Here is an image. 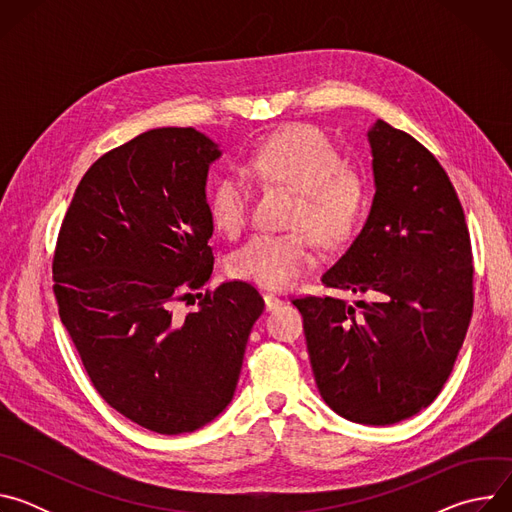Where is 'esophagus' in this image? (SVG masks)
<instances>
[{"label":"esophagus","instance_id":"esophagus-1","mask_svg":"<svg viewBox=\"0 0 512 512\" xmlns=\"http://www.w3.org/2000/svg\"><path fill=\"white\" fill-rule=\"evenodd\" d=\"M263 300H265V310H267V312H273V310L281 308V304H283L277 296H271V294L263 296Z\"/></svg>","mask_w":512,"mask_h":512}]
</instances>
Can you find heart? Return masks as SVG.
<instances>
[{"label": "heart", "instance_id": "1", "mask_svg": "<svg viewBox=\"0 0 512 512\" xmlns=\"http://www.w3.org/2000/svg\"><path fill=\"white\" fill-rule=\"evenodd\" d=\"M247 172L261 184L298 192L289 216V233H257L229 257L235 277L267 289H283L316 265L306 231L320 245L340 247L356 233L367 210V184L346 168L336 145L316 127L298 125L265 139L249 156ZM253 186L241 170H231L214 184L208 210L218 231L239 235L251 216Z\"/></svg>", "mask_w": 512, "mask_h": 512}]
</instances>
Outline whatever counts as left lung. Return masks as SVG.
<instances>
[{"label": "left lung", "mask_w": 512, "mask_h": 512, "mask_svg": "<svg viewBox=\"0 0 512 512\" xmlns=\"http://www.w3.org/2000/svg\"><path fill=\"white\" fill-rule=\"evenodd\" d=\"M375 198L358 237L322 275L375 296H304L294 306L322 399L348 421L391 425L425 409L448 381L474 308L470 233L435 156L377 119L369 129Z\"/></svg>", "instance_id": "obj_1"}]
</instances>
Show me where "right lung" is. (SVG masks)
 Wrapping results in <instances>:
<instances>
[{
	"label": "right lung",
	"mask_w": 512,
	"mask_h": 512,
	"mask_svg": "<svg viewBox=\"0 0 512 512\" xmlns=\"http://www.w3.org/2000/svg\"><path fill=\"white\" fill-rule=\"evenodd\" d=\"M216 158L218 145L192 127L150 129L107 152L79 182L52 261L58 314L93 387L162 435L225 411L265 308L253 285L227 281L176 314L212 275Z\"/></svg>",
	"instance_id": "add662e5"
}]
</instances>
